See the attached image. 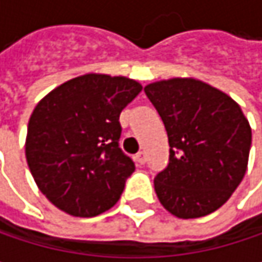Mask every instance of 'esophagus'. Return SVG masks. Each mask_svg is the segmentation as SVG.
Here are the masks:
<instances>
[{
	"label": "esophagus",
	"instance_id": "esophagus-1",
	"mask_svg": "<svg viewBox=\"0 0 262 262\" xmlns=\"http://www.w3.org/2000/svg\"><path fill=\"white\" fill-rule=\"evenodd\" d=\"M135 161H136L138 164H141V165L145 164V153H144V151H139V153L135 156Z\"/></svg>",
	"mask_w": 262,
	"mask_h": 262
}]
</instances>
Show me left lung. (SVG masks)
Segmentation results:
<instances>
[{"label": "left lung", "mask_w": 262, "mask_h": 262, "mask_svg": "<svg viewBox=\"0 0 262 262\" xmlns=\"http://www.w3.org/2000/svg\"><path fill=\"white\" fill-rule=\"evenodd\" d=\"M144 92L161 115L170 144L168 165L155 178L159 202L179 219L217 211L247 170L252 130L241 107L194 79L161 80Z\"/></svg>", "instance_id": "obj_1"}]
</instances>
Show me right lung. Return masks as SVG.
Wrapping results in <instances>:
<instances>
[{
	"label": "right lung",
	"instance_id": "obj_1",
	"mask_svg": "<svg viewBox=\"0 0 262 262\" xmlns=\"http://www.w3.org/2000/svg\"><path fill=\"white\" fill-rule=\"evenodd\" d=\"M141 89L127 77L84 74L37 103L27 129V164L54 206L95 217L118 202L135 171L120 148V114Z\"/></svg>",
	"mask_w": 262,
	"mask_h": 262
}]
</instances>
